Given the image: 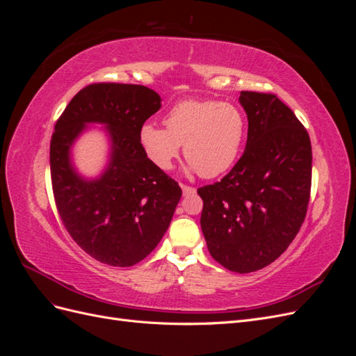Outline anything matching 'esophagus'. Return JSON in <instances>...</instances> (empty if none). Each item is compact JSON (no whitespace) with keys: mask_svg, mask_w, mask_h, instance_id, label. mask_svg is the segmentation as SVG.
<instances>
[{"mask_svg":"<svg viewBox=\"0 0 356 356\" xmlns=\"http://www.w3.org/2000/svg\"><path fill=\"white\" fill-rule=\"evenodd\" d=\"M181 188H182V193H184V196H188V195H195V193H196V188H195V187H190V186H184V184H181Z\"/></svg>","mask_w":356,"mask_h":356,"instance_id":"34e87169","label":"esophagus"}]
</instances>
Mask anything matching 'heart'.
I'll list each match as a JSON object with an SVG mask.
<instances>
[{
  "label": "heart",
  "mask_w": 356,
  "mask_h": 356,
  "mask_svg": "<svg viewBox=\"0 0 356 356\" xmlns=\"http://www.w3.org/2000/svg\"><path fill=\"white\" fill-rule=\"evenodd\" d=\"M165 124L139 127L138 139L148 160L168 170L184 145L187 170L207 178L218 177L236 163L246 135L242 111L218 101H182L172 106Z\"/></svg>",
  "instance_id": "heart-1"
}]
</instances>
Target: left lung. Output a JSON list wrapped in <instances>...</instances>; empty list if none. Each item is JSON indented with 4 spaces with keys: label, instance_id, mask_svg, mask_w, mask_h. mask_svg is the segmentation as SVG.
I'll return each instance as SVG.
<instances>
[{
    "label": "left lung",
    "instance_id": "obj_1",
    "mask_svg": "<svg viewBox=\"0 0 356 356\" xmlns=\"http://www.w3.org/2000/svg\"><path fill=\"white\" fill-rule=\"evenodd\" d=\"M248 117L242 157L220 182L197 190L202 233L215 261L236 273L273 263L294 241L310 197L312 145L275 95L241 92Z\"/></svg>",
    "mask_w": 356,
    "mask_h": 356
}]
</instances>
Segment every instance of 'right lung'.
Listing matches in <instances>:
<instances>
[{
	"mask_svg": "<svg viewBox=\"0 0 356 356\" xmlns=\"http://www.w3.org/2000/svg\"><path fill=\"white\" fill-rule=\"evenodd\" d=\"M161 98L145 86L98 83L74 96L55 126L50 174L55 202L71 238L95 260L115 267L139 263L166 233L182 191L148 160L138 132ZM102 124L109 138L107 166L95 179L73 165L74 141Z\"/></svg>",
	"mask_w": 356,
	"mask_h": 356,
	"instance_id": "right-lung-1",
	"label": "right lung"
}]
</instances>
